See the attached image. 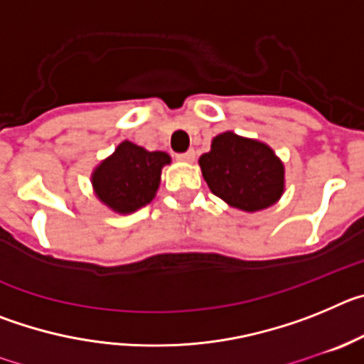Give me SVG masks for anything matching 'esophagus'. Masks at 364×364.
<instances>
[{
    "label": "esophagus",
    "instance_id": "34e87169",
    "mask_svg": "<svg viewBox=\"0 0 364 364\" xmlns=\"http://www.w3.org/2000/svg\"><path fill=\"white\" fill-rule=\"evenodd\" d=\"M176 160H180V162H193L195 160V151L189 149L186 153H178L176 154Z\"/></svg>",
    "mask_w": 364,
    "mask_h": 364
}]
</instances>
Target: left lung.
<instances>
[{
	"label": "left lung",
	"instance_id": "obj_1",
	"mask_svg": "<svg viewBox=\"0 0 364 364\" xmlns=\"http://www.w3.org/2000/svg\"><path fill=\"white\" fill-rule=\"evenodd\" d=\"M211 193L244 211L264 210L284 191V167L266 144L218 134L198 160Z\"/></svg>",
	"mask_w": 364,
	"mask_h": 364
}]
</instances>
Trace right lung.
Listing matches in <instances>:
<instances>
[{
  "mask_svg": "<svg viewBox=\"0 0 364 364\" xmlns=\"http://www.w3.org/2000/svg\"><path fill=\"white\" fill-rule=\"evenodd\" d=\"M169 162V154L146 151L125 140L96 167L92 175L96 197L118 213H131L153 200L162 167Z\"/></svg>",
  "mask_w": 364,
  "mask_h": 364,
  "instance_id": "1",
  "label": "right lung"
}]
</instances>
